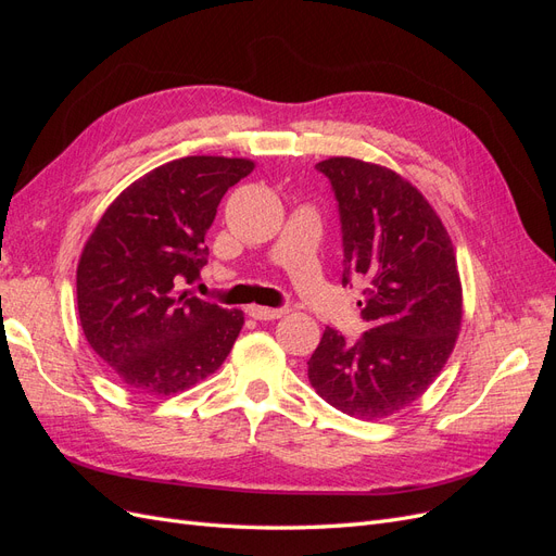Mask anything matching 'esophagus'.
<instances>
[{
    "label": "esophagus",
    "instance_id": "34e87169",
    "mask_svg": "<svg viewBox=\"0 0 556 556\" xmlns=\"http://www.w3.org/2000/svg\"><path fill=\"white\" fill-rule=\"evenodd\" d=\"M288 313V308H264V306H250L248 315L255 319H278Z\"/></svg>",
    "mask_w": 556,
    "mask_h": 556
}]
</instances>
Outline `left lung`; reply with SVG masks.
Returning <instances> with one entry per match:
<instances>
[{
	"instance_id": "left-lung-1",
	"label": "left lung",
	"mask_w": 556,
	"mask_h": 556,
	"mask_svg": "<svg viewBox=\"0 0 556 556\" xmlns=\"http://www.w3.org/2000/svg\"><path fill=\"white\" fill-rule=\"evenodd\" d=\"M343 233V285L366 280L357 341L325 329L308 380L329 406L380 419L425 394L462 327V282L441 217L417 188L378 164L329 157Z\"/></svg>"
}]
</instances>
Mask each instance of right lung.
Instances as JSON below:
<instances>
[{
  "instance_id": "1",
  "label": "right lung",
  "mask_w": 556,
  "mask_h": 556,
  "mask_svg": "<svg viewBox=\"0 0 556 556\" xmlns=\"http://www.w3.org/2000/svg\"><path fill=\"white\" fill-rule=\"evenodd\" d=\"M252 169L250 160L237 157L166 162L113 201L83 248L80 327L129 390L176 394L227 359L243 313L180 288L199 280L217 204Z\"/></svg>"
}]
</instances>
